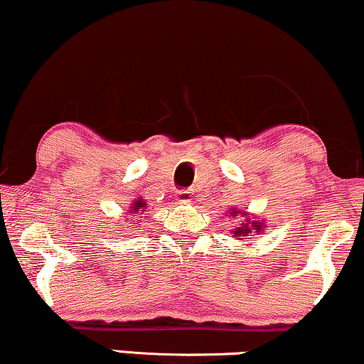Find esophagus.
Wrapping results in <instances>:
<instances>
[{
    "label": "esophagus",
    "instance_id": "34e87169",
    "mask_svg": "<svg viewBox=\"0 0 364 364\" xmlns=\"http://www.w3.org/2000/svg\"><path fill=\"white\" fill-rule=\"evenodd\" d=\"M176 200H178V203H190V201H191V191H188V190L179 191L176 195Z\"/></svg>",
    "mask_w": 364,
    "mask_h": 364
}]
</instances>
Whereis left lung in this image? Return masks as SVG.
<instances>
[{
    "label": "left lung",
    "instance_id": "obj_1",
    "mask_svg": "<svg viewBox=\"0 0 364 364\" xmlns=\"http://www.w3.org/2000/svg\"><path fill=\"white\" fill-rule=\"evenodd\" d=\"M240 211V210H238ZM238 211L237 210H232V216H237L238 215ZM262 227H264V223H260V222H254V223H242L240 227H237L235 230H233V237H237V240H245L247 242V238H248V235H250L252 233V230H257V232H262Z\"/></svg>",
    "mask_w": 364,
    "mask_h": 364
}]
</instances>
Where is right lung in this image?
Returning a JSON list of instances; mask_svg holds the SVG:
<instances>
[{
	"mask_svg": "<svg viewBox=\"0 0 364 364\" xmlns=\"http://www.w3.org/2000/svg\"><path fill=\"white\" fill-rule=\"evenodd\" d=\"M144 208H146V203L142 200H139V198L136 200V203H132V211H137V213L144 211ZM132 211H131V213H132Z\"/></svg>",
	"mask_w": 364,
	"mask_h": 364,
	"instance_id": "1",
	"label": "right lung"
}]
</instances>
